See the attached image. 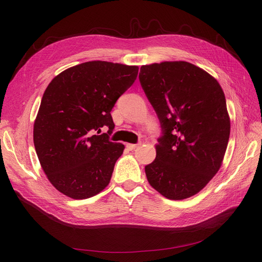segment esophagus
<instances>
[{
  "mask_svg": "<svg viewBox=\"0 0 262 262\" xmlns=\"http://www.w3.org/2000/svg\"><path fill=\"white\" fill-rule=\"evenodd\" d=\"M140 144H132V143H128L126 144V147H128V149L132 150V149H136L137 147H139Z\"/></svg>",
  "mask_w": 262,
  "mask_h": 262,
  "instance_id": "obj_1",
  "label": "esophagus"
}]
</instances>
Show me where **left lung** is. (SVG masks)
Instances as JSON below:
<instances>
[{
    "label": "left lung",
    "instance_id": "1",
    "mask_svg": "<svg viewBox=\"0 0 262 262\" xmlns=\"http://www.w3.org/2000/svg\"><path fill=\"white\" fill-rule=\"evenodd\" d=\"M140 82L164 136L145 166L148 184L170 200L207 186L221 168L231 133L223 90L207 71L186 61L142 66Z\"/></svg>",
    "mask_w": 262,
    "mask_h": 262
}]
</instances>
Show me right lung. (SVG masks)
<instances>
[{
	"instance_id": "obj_1",
	"label": "right lung",
	"mask_w": 262,
	"mask_h": 262,
	"mask_svg": "<svg viewBox=\"0 0 262 262\" xmlns=\"http://www.w3.org/2000/svg\"><path fill=\"white\" fill-rule=\"evenodd\" d=\"M139 67L89 61L63 71L47 87L34 122V144L51 185L75 200L101 192L124 145L108 140L117 99L137 80ZM104 125L108 134L97 136Z\"/></svg>"
}]
</instances>
